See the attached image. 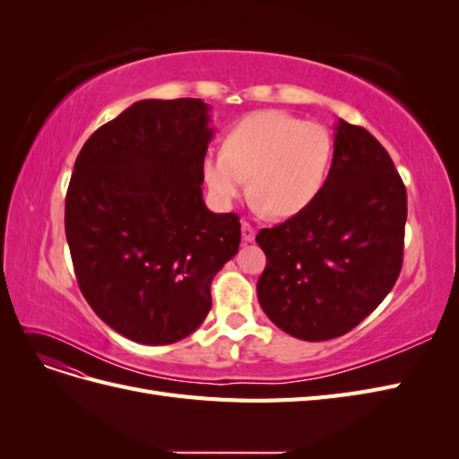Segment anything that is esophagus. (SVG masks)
Segmentation results:
<instances>
[{"mask_svg":"<svg viewBox=\"0 0 459 459\" xmlns=\"http://www.w3.org/2000/svg\"><path fill=\"white\" fill-rule=\"evenodd\" d=\"M255 235H256V231H255V228L248 224V221H243L241 224V238H243V243H253L255 241Z\"/></svg>","mask_w":459,"mask_h":459,"instance_id":"34e87169","label":"esophagus"}]
</instances>
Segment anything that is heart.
<instances>
[{
    "label": "heart",
    "instance_id": "b5f03b06",
    "mask_svg": "<svg viewBox=\"0 0 459 459\" xmlns=\"http://www.w3.org/2000/svg\"><path fill=\"white\" fill-rule=\"evenodd\" d=\"M333 157L329 132L283 110H256L228 130L221 152L201 162L214 203L231 208L247 191L273 218L308 208L322 191Z\"/></svg>",
    "mask_w": 459,
    "mask_h": 459
}]
</instances>
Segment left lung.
Listing matches in <instances>:
<instances>
[{
	"mask_svg": "<svg viewBox=\"0 0 459 459\" xmlns=\"http://www.w3.org/2000/svg\"><path fill=\"white\" fill-rule=\"evenodd\" d=\"M325 184L314 203L262 230L268 258L256 283L262 310L289 335H344L391 293L402 268L406 187L375 137L339 118Z\"/></svg>",
	"mask_w": 459,
	"mask_h": 459,
	"instance_id": "1",
	"label": "left lung"
}]
</instances>
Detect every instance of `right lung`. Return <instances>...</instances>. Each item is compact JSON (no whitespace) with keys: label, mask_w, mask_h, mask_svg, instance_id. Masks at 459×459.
Returning a JSON list of instances; mask_svg holds the SVG:
<instances>
[{"label":"right lung","mask_w":459,"mask_h":459,"mask_svg":"<svg viewBox=\"0 0 459 459\" xmlns=\"http://www.w3.org/2000/svg\"><path fill=\"white\" fill-rule=\"evenodd\" d=\"M212 135L204 101L143 100L95 130L74 162L65 231L76 280L134 342L191 335L212 307V277L239 251V216L203 199Z\"/></svg>","instance_id":"obj_1"}]
</instances>
